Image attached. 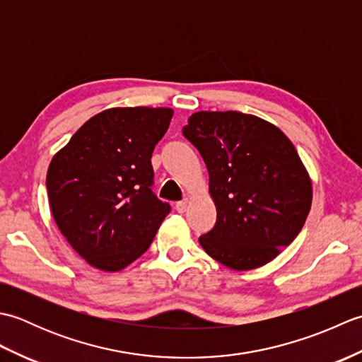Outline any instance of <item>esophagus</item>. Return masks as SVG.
Masks as SVG:
<instances>
[{
    "instance_id": "1",
    "label": "esophagus",
    "mask_w": 362,
    "mask_h": 362,
    "mask_svg": "<svg viewBox=\"0 0 362 362\" xmlns=\"http://www.w3.org/2000/svg\"><path fill=\"white\" fill-rule=\"evenodd\" d=\"M188 209V199H183V201L175 204V210L179 213H185Z\"/></svg>"
}]
</instances>
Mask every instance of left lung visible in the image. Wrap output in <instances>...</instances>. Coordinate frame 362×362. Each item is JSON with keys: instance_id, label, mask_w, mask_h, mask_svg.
I'll list each match as a JSON object with an SVG mask.
<instances>
[{"instance_id": "left-lung-1", "label": "left lung", "mask_w": 362, "mask_h": 362, "mask_svg": "<svg viewBox=\"0 0 362 362\" xmlns=\"http://www.w3.org/2000/svg\"><path fill=\"white\" fill-rule=\"evenodd\" d=\"M210 177L216 224L199 243L233 271L267 264L302 230L313 201L310 174L281 130L255 115L196 112L183 127Z\"/></svg>"}]
</instances>
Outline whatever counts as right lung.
Instances as JSON below:
<instances>
[{"label":"right lung","mask_w":362,"mask_h":362,"mask_svg":"<svg viewBox=\"0 0 362 362\" xmlns=\"http://www.w3.org/2000/svg\"><path fill=\"white\" fill-rule=\"evenodd\" d=\"M173 113L166 107L107 109L52 157L46 188L54 221L90 266L118 272L134 263L171 211L151 189V157Z\"/></svg>","instance_id":"1"}]
</instances>
